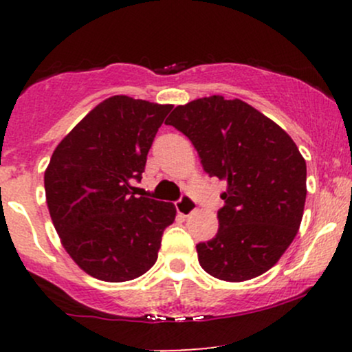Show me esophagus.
<instances>
[{
  "instance_id": "obj_1",
  "label": "esophagus",
  "mask_w": 352,
  "mask_h": 352,
  "mask_svg": "<svg viewBox=\"0 0 352 352\" xmlns=\"http://www.w3.org/2000/svg\"><path fill=\"white\" fill-rule=\"evenodd\" d=\"M175 207H177V212H179V215L182 217H190L197 210L195 201L190 199V197H182V199L175 204Z\"/></svg>"
}]
</instances>
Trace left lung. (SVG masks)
I'll use <instances>...</instances> for the list:
<instances>
[{"label": "left lung", "instance_id": "obj_1", "mask_svg": "<svg viewBox=\"0 0 352 352\" xmlns=\"http://www.w3.org/2000/svg\"><path fill=\"white\" fill-rule=\"evenodd\" d=\"M192 140L204 170L227 182L218 232L197 245L199 263L223 281H246L278 263L300 230L306 160L285 131L240 99L177 106L165 120Z\"/></svg>", "mask_w": 352, "mask_h": 352}]
</instances>
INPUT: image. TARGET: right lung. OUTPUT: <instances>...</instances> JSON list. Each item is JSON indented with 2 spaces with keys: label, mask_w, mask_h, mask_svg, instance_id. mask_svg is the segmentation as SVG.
Segmentation results:
<instances>
[{
  "label": "right lung",
  "mask_w": 352,
  "mask_h": 352,
  "mask_svg": "<svg viewBox=\"0 0 352 352\" xmlns=\"http://www.w3.org/2000/svg\"><path fill=\"white\" fill-rule=\"evenodd\" d=\"M172 104L112 96L98 104L52 152L46 204L64 250L82 272L131 281L155 265L175 205L134 197L148 148Z\"/></svg>",
  "instance_id": "obj_1"
}]
</instances>
